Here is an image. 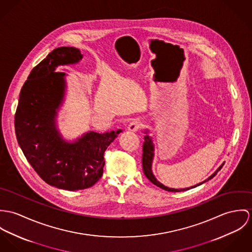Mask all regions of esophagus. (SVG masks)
Listing matches in <instances>:
<instances>
[{
  "label": "esophagus",
  "instance_id": "obj_1",
  "mask_svg": "<svg viewBox=\"0 0 252 252\" xmlns=\"http://www.w3.org/2000/svg\"><path fill=\"white\" fill-rule=\"evenodd\" d=\"M139 120L134 119V120H132V121L129 123V125H128V126H127V129L130 130V131H137V130L139 129Z\"/></svg>",
  "mask_w": 252,
  "mask_h": 252
}]
</instances>
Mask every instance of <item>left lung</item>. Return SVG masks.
<instances>
[{"instance_id": "1", "label": "left lung", "mask_w": 252, "mask_h": 252, "mask_svg": "<svg viewBox=\"0 0 252 252\" xmlns=\"http://www.w3.org/2000/svg\"><path fill=\"white\" fill-rule=\"evenodd\" d=\"M147 132H148V131L146 130V133H147ZM144 139H145V141H144V143H143V155H142L143 172H144L145 176H146L154 185H156L157 187H158V188H160V189H165V190H167V191L179 192V191H184V190H188V189L196 188V187H198V186L204 184L205 182H207V181L213 179V178L218 174V172L223 166L224 163L222 165H220V166L219 167V169H218L212 176H210L207 180H205L204 182H202V183H200V184H198V185H195V186H193V187H190V188H188V189H170V188H167V187L163 186L162 184H160V183L155 178V176H154V174H153V172H152V163H153V158H154V144H153V141H152L151 137H150L149 135H145Z\"/></svg>"}]
</instances>
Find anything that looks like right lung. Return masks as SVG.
Returning <instances> with one entry per match:
<instances>
[{
    "label": "right lung",
    "instance_id": "1",
    "mask_svg": "<svg viewBox=\"0 0 252 252\" xmlns=\"http://www.w3.org/2000/svg\"><path fill=\"white\" fill-rule=\"evenodd\" d=\"M82 58L75 47L49 53L23 85L14 117L16 138L32 167L48 185L71 191L89 189L101 178L104 152L122 132L89 131L72 143L61 137L55 118L63 99L65 73L55 69Z\"/></svg>",
    "mask_w": 252,
    "mask_h": 252
}]
</instances>
